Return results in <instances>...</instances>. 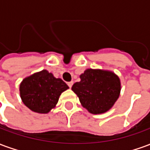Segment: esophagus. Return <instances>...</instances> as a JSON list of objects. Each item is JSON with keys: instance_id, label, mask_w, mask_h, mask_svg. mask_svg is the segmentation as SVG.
<instances>
[{"instance_id": "obj_1", "label": "esophagus", "mask_w": 150, "mask_h": 150, "mask_svg": "<svg viewBox=\"0 0 150 150\" xmlns=\"http://www.w3.org/2000/svg\"><path fill=\"white\" fill-rule=\"evenodd\" d=\"M67 85H68V86H69V88H71L72 85H73V81L68 82V83H67Z\"/></svg>"}]
</instances>
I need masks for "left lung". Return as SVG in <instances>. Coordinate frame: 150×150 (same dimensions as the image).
<instances>
[{
    "label": "left lung",
    "mask_w": 150,
    "mask_h": 150,
    "mask_svg": "<svg viewBox=\"0 0 150 150\" xmlns=\"http://www.w3.org/2000/svg\"><path fill=\"white\" fill-rule=\"evenodd\" d=\"M80 81L72 86L82 106L92 114H101L112 108L119 98L120 81L112 71L87 69L80 75Z\"/></svg>",
    "instance_id": "1"
}]
</instances>
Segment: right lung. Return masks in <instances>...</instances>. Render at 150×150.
Instances as JSON below:
<instances>
[{
  "mask_svg": "<svg viewBox=\"0 0 150 150\" xmlns=\"http://www.w3.org/2000/svg\"><path fill=\"white\" fill-rule=\"evenodd\" d=\"M69 87L61 79L42 70L25 78L20 84L21 100L31 111L48 113L55 107L60 95Z\"/></svg>",
  "mask_w": 150,
  "mask_h": 150,
  "instance_id": "obj_1",
  "label": "right lung"
}]
</instances>
